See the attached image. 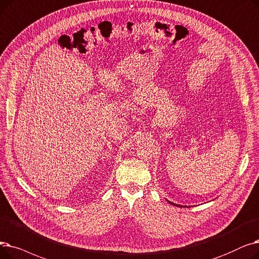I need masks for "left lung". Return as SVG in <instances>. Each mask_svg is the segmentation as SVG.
Wrapping results in <instances>:
<instances>
[{"instance_id":"1","label":"left lung","mask_w":259,"mask_h":259,"mask_svg":"<svg viewBox=\"0 0 259 259\" xmlns=\"http://www.w3.org/2000/svg\"><path fill=\"white\" fill-rule=\"evenodd\" d=\"M167 202H168V203H170V204H173V205H177V206H181V205H179V204H176V203H174V202H171V201H168V200H167Z\"/></svg>"}]
</instances>
